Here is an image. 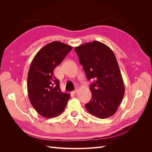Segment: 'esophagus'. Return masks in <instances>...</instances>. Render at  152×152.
Returning a JSON list of instances; mask_svg holds the SVG:
<instances>
[{
  "mask_svg": "<svg viewBox=\"0 0 152 152\" xmlns=\"http://www.w3.org/2000/svg\"><path fill=\"white\" fill-rule=\"evenodd\" d=\"M77 93V89H75L74 91H72V93L74 94H75Z\"/></svg>",
  "mask_w": 152,
  "mask_h": 152,
  "instance_id": "1",
  "label": "esophagus"
}]
</instances>
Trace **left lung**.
<instances>
[{"mask_svg":"<svg viewBox=\"0 0 152 152\" xmlns=\"http://www.w3.org/2000/svg\"><path fill=\"white\" fill-rule=\"evenodd\" d=\"M88 80L90 102L85 105L91 114L99 118L111 117L117 110L125 92L124 81L112 50L98 41L75 48Z\"/></svg>","mask_w":152,"mask_h":152,"instance_id":"8db88e82","label":"left lung"}]
</instances>
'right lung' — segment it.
I'll return each instance as SVG.
<instances>
[{
	"label": "right lung",
	"instance_id": "right-lung-1",
	"mask_svg": "<svg viewBox=\"0 0 152 152\" xmlns=\"http://www.w3.org/2000/svg\"><path fill=\"white\" fill-rule=\"evenodd\" d=\"M72 48L54 41L40 49L31 63L27 79L28 97L31 105L42 117L52 118L60 115L70 98V94L61 91L54 69Z\"/></svg>",
	"mask_w": 152,
	"mask_h": 152
}]
</instances>
